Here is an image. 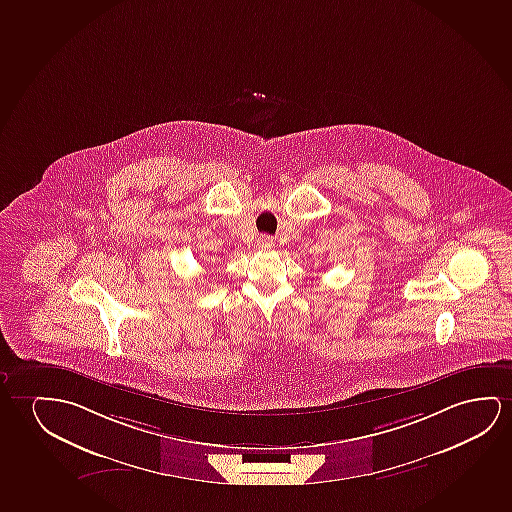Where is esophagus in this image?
Listing matches in <instances>:
<instances>
[{
    "label": "esophagus",
    "instance_id": "34e87169",
    "mask_svg": "<svg viewBox=\"0 0 512 512\" xmlns=\"http://www.w3.org/2000/svg\"><path fill=\"white\" fill-rule=\"evenodd\" d=\"M259 246L260 248H271V246H273V241H271L269 237H260Z\"/></svg>",
    "mask_w": 512,
    "mask_h": 512
}]
</instances>
